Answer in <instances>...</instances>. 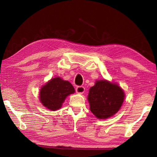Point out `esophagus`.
<instances>
[{
    "label": "esophagus",
    "mask_w": 157,
    "mask_h": 157,
    "mask_svg": "<svg viewBox=\"0 0 157 157\" xmlns=\"http://www.w3.org/2000/svg\"><path fill=\"white\" fill-rule=\"evenodd\" d=\"M75 90H76V92L78 93V94H82L85 91V88L82 86H77V88H76Z\"/></svg>",
    "instance_id": "34e87169"
}]
</instances>
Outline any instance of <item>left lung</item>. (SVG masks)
<instances>
[{"label":"left lung","mask_w":157,"mask_h":157,"mask_svg":"<svg viewBox=\"0 0 157 157\" xmlns=\"http://www.w3.org/2000/svg\"><path fill=\"white\" fill-rule=\"evenodd\" d=\"M124 98L123 90L117 84L105 79L97 80L89 89L90 110L98 118H108L118 112Z\"/></svg>","instance_id":"left-lung-1"}]
</instances>
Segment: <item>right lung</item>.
Wrapping results in <instances>:
<instances>
[{
    "label": "right lung",
    "mask_w": 157,
    "mask_h": 157,
    "mask_svg": "<svg viewBox=\"0 0 157 157\" xmlns=\"http://www.w3.org/2000/svg\"><path fill=\"white\" fill-rule=\"evenodd\" d=\"M74 93L75 89L70 82L57 77L51 79L41 87L39 100L47 109L56 111L62 107L66 97Z\"/></svg>",
    "instance_id": "right-lung-1"
}]
</instances>
